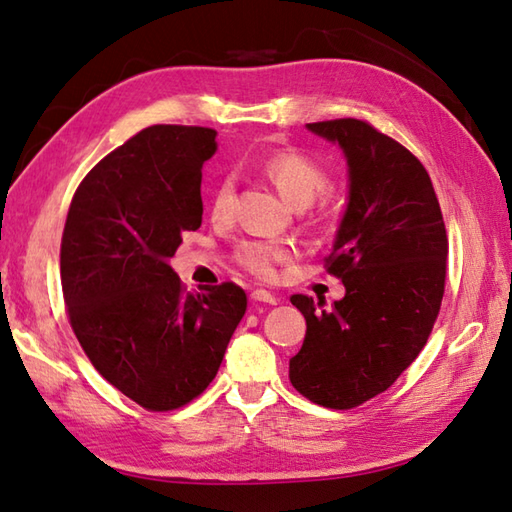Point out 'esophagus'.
<instances>
[{
	"label": "esophagus",
	"instance_id": "34e87169",
	"mask_svg": "<svg viewBox=\"0 0 512 512\" xmlns=\"http://www.w3.org/2000/svg\"><path fill=\"white\" fill-rule=\"evenodd\" d=\"M250 299L259 301V303H270V306H275V303H277V297L270 295L268 290H262V288H257V290L250 292Z\"/></svg>",
	"mask_w": 512,
	"mask_h": 512
}]
</instances>
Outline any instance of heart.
<instances>
[{
    "label": "heart",
    "mask_w": 512,
    "mask_h": 512,
    "mask_svg": "<svg viewBox=\"0 0 512 512\" xmlns=\"http://www.w3.org/2000/svg\"><path fill=\"white\" fill-rule=\"evenodd\" d=\"M264 176L275 184L279 193L295 206H306L328 189L330 178L317 160L299 149H277L259 162ZM235 184L231 178H222L215 184L209 202L211 220L224 224L233 217ZM295 246L277 239H242L233 248V259L248 275L262 281H273L288 259L295 257Z\"/></svg>",
    "instance_id": "1"
}]
</instances>
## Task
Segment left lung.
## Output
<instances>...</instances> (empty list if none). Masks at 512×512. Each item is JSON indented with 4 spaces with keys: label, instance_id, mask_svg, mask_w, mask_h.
I'll return each instance as SVG.
<instances>
[{
    "label": "left lung",
    "instance_id": "8db88e82",
    "mask_svg": "<svg viewBox=\"0 0 512 512\" xmlns=\"http://www.w3.org/2000/svg\"><path fill=\"white\" fill-rule=\"evenodd\" d=\"M308 129L339 143L350 165V202L325 257L345 297L332 310L290 297L308 325L290 383L314 405L354 409L394 385L427 343L449 239L429 173L407 147L358 118Z\"/></svg>",
    "mask_w": 512,
    "mask_h": 512
}]
</instances>
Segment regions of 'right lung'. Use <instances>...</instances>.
Segmentation results:
<instances>
[{
	"label": "right lung",
	"instance_id": "add662e5",
	"mask_svg": "<svg viewBox=\"0 0 512 512\" xmlns=\"http://www.w3.org/2000/svg\"><path fill=\"white\" fill-rule=\"evenodd\" d=\"M211 127L151 125L107 154L70 202L61 237L65 312L107 383L147 411L180 409L215 378L246 312L233 281L189 292L169 259L202 224Z\"/></svg>",
	"mask_w": 512,
	"mask_h": 512
}]
</instances>
